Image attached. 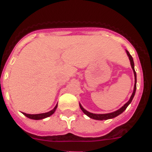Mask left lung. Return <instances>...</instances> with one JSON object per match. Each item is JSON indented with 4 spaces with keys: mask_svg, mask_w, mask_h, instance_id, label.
<instances>
[{
    "mask_svg": "<svg viewBox=\"0 0 152 152\" xmlns=\"http://www.w3.org/2000/svg\"><path fill=\"white\" fill-rule=\"evenodd\" d=\"M126 51V54L128 56L129 58V61H130V64H131V66L132 68V71H133V73H134V76H135V84H134V89H133V92L132 94V96H130V99L128 102L126 103H125L124 105L121 107L120 109H119L118 110L116 111H114L113 113H105V114H96V113H90L88 112V110H86L85 109L81 106L80 103H79V106H80V108L81 109V110L83 111L85 115L88 116V117L91 118V119H96V120H107V119H113V118H115L117 116L120 115L122 113L124 112L126 110V109L127 108L129 105L130 103H131L132 100L133 99L134 96H135V91H136V82H137V80H136V73H135V68H134V61H133V58L132 57L131 55L129 54V52H128L127 50Z\"/></svg>",
    "mask_w": 152,
    "mask_h": 152,
    "instance_id": "obj_1",
    "label": "left lung"
}]
</instances>
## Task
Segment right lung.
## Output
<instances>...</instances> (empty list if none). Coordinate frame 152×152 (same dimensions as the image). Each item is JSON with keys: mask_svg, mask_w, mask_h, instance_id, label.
I'll use <instances>...</instances> for the list:
<instances>
[{"mask_svg": "<svg viewBox=\"0 0 152 152\" xmlns=\"http://www.w3.org/2000/svg\"><path fill=\"white\" fill-rule=\"evenodd\" d=\"M58 107V104H56V107H54L53 110H52L51 111L48 113H39V114H27V113H23L24 116H26V117L29 118V119H36V120H39V119H45V118L49 117V116H52V114L54 113L56 110L57 109Z\"/></svg>", "mask_w": 152, "mask_h": 152, "instance_id": "1", "label": "right lung"}]
</instances>
